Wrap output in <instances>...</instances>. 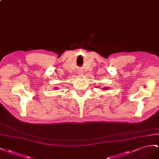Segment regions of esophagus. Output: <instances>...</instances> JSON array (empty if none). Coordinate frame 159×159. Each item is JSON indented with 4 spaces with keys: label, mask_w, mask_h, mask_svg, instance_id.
Wrapping results in <instances>:
<instances>
[{
    "label": "esophagus",
    "mask_w": 159,
    "mask_h": 159,
    "mask_svg": "<svg viewBox=\"0 0 159 159\" xmlns=\"http://www.w3.org/2000/svg\"><path fill=\"white\" fill-rule=\"evenodd\" d=\"M77 73L79 74V75H82L83 74V71H78L77 72Z\"/></svg>",
    "instance_id": "34e87169"
}]
</instances>
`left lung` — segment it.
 <instances>
[{
  "mask_svg": "<svg viewBox=\"0 0 159 159\" xmlns=\"http://www.w3.org/2000/svg\"><path fill=\"white\" fill-rule=\"evenodd\" d=\"M107 89H108L107 87H105V88H103V89H102V90H108Z\"/></svg>",
  "mask_w": 159,
  "mask_h": 159,
  "instance_id": "obj_1",
  "label": "left lung"
}]
</instances>
